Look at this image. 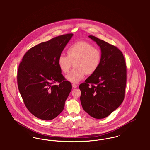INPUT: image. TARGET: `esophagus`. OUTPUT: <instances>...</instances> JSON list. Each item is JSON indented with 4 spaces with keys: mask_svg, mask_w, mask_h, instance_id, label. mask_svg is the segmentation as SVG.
<instances>
[{
    "mask_svg": "<svg viewBox=\"0 0 150 150\" xmlns=\"http://www.w3.org/2000/svg\"><path fill=\"white\" fill-rule=\"evenodd\" d=\"M72 87L74 88H76L78 87V85H77L76 84H72Z\"/></svg>",
    "mask_w": 150,
    "mask_h": 150,
    "instance_id": "obj_1",
    "label": "esophagus"
}]
</instances>
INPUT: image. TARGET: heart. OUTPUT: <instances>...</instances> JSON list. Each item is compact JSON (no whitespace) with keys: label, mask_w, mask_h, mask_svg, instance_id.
Wrapping results in <instances>:
<instances>
[{"label":"heart","mask_w":150,"mask_h":150,"mask_svg":"<svg viewBox=\"0 0 150 150\" xmlns=\"http://www.w3.org/2000/svg\"><path fill=\"white\" fill-rule=\"evenodd\" d=\"M67 56L61 54L58 58V65L64 73L69 72L74 63L75 69L66 75V79L77 83L86 74L92 75L100 66L102 54L99 48L91 43L79 41L72 44L67 50Z\"/></svg>","instance_id":"heart-1"}]
</instances>
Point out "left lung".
I'll return each instance as SVG.
<instances>
[{
  "label": "left lung",
  "instance_id": "1",
  "mask_svg": "<svg viewBox=\"0 0 150 150\" xmlns=\"http://www.w3.org/2000/svg\"><path fill=\"white\" fill-rule=\"evenodd\" d=\"M89 37L101 50L102 58L96 71L79 86L84 110L96 119L111 114L122 102L127 83V66L121 50L94 36Z\"/></svg>",
  "mask_w": 150,
  "mask_h": 150
}]
</instances>
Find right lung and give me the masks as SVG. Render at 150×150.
Returning <instances> with one entry per match:
<instances>
[{
	"instance_id": "right-lung-1",
	"label": "right lung",
	"mask_w": 150,
	"mask_h": 150,
	"mask_svg": "<svg viewBox=\"0 0 150 150\" xmlns=\"http://www.w3.org/2000/svg\"><path fill=\"white\" fill-rule=\"evenodd\" d=\"M72 36H58L32 47L19 64L20 93L29 111L40 119L50 120L60 114L71 91V84L61 74L57 61Z\"/></svg>"
}]
</instances>
